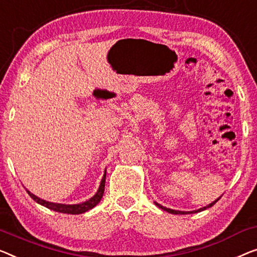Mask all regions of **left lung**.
<instances>
[{
	"instance_id": "8db88e82",
	"label": "left lung",
	"mask_w": 257,
	"mask_h": 257,
	"mask_svg": "<svg viewBox=\"0 0 257 257\" xmlns=\"http://www.w3.org/2000/svg\"><path fill=\"white\" fill-rule=\"evenodd\" d=\"M220 198V197H219ZM219 198H217L216 201L214 202H212L211 204H209V205H206V206H204V208H201V209H198V210H196V211H190V212H186V211H177V210H172V209H168V208H165V206H163V205H160V204H158V203H156V205L157 206H159L160 209H163V210H165V211H167V212H170V213H173V214H187V213H195V212H200V211H203V210H205V209H208V208H211V206L213 205V204H216V203L219 201Z\"/></svg>"
}]
</instances>
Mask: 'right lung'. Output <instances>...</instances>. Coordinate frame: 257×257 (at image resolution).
I'll return each instance as SVG.
<instances>
[{
  "label": "right lung",
  "instance_id": "1",
  "mask_svg": "<svg viewBox=\"0 0 257 257\" xmlns=\"http://www.w3.org/2000/svg\"><path fill=\"white\" fill-rule=\"evenodd\" d=\"M105 181H106V173L104 174V178L101 180L100 187L97 191V194L94 195L93 197H91L89 201L80 203V204H72V205H67V204H60V203H52V202H47L45 200H41V198L37 197L36 195H33L32 193H30L29 190L28 194L31 196V198H33L34 201L39 204L46 206V208L54 210L56 212H61V213H69V214H79V213H84L86 211H89L90 209L94 208L95 205L100 202L102 195H104V190H105Z\"/></svg>",
  "mask_w": 257,
  "mask_h": 257
}]
</instances>
